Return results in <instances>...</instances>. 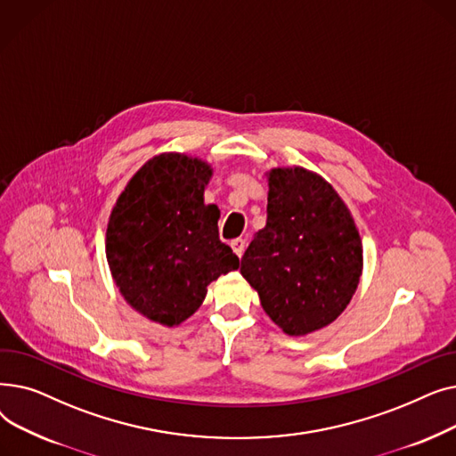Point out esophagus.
Returning a JSON list of instances; mask_svg holds the SVG:
<instances>
[{"label": "esophagus", "mask_w": 456, "mask_h": 456, "mask_svg": "<svg viewBox=\"0 0 456 456\" xmlns=\"http://www.w3.org/2000/svg\"><path fill=\"white\" fill-rule=\"evenodd\" d=\"M231 248L236 253V256L240 258L244 255V251H246V240H242V238H236V240L231 242Z\"/></svg>", "instance_id": "obj_1"}]
</instances>
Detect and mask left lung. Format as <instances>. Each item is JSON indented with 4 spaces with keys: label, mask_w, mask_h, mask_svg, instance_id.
<instances>
[{
    "label": "left lung",
    "mask_w": 456,
    "mask_h": 456,
    "mask_svg": "<svg viewBox=\"0 0 456 456\" xmlns=\"http://www.w3.org/2000/svg\"><path fill=\"white\" fill-rule=\"evenodd\" d=\"M268 218L242 256L240 273L290 337L327 327L362 275V242L342 198L305 167L268 174Z\"/></svg>",
    "instance_id": "1"
}]
</instances>
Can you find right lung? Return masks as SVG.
<instances>
[{
    "instance_id": "add662e5",
    "label": "right lung",
    "mask_w": 456,
    "mask_h": 456,
    "mask_svg": "<svg viewBox=\"0 0 456 456\" xmlns=\"http://www.w3.org/2000/svg\"><path fill=\"white\" fill-rule=\"evenodd\" d=\"M210 164L162 153L143 164L119 194L105 251L124 299L148 320L175 327L201 306L207 286L238 256L220 242L216 205H205Z\"/></svg>"
}]
</instances>
